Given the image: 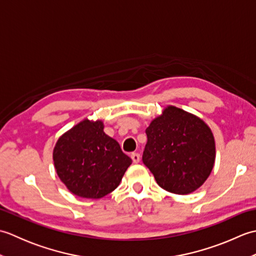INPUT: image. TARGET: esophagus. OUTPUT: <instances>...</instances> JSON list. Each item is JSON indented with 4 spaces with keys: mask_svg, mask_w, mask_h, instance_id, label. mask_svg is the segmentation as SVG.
I'll return each mask as SVG.
<instances>
[{
    "mask_svg": "<svg viewBox=\"0 0 256 256\" xmlns=\"http://www.w3.org/2000/svg\"><path fill=\"white\" fill-rule=\"evenodd\" d=\"M131 158H132L134 164H138V162H140V155L138 153H133L131 155Z\"/></svg>",
    "mask_w": 256,
    "mask_h": 256,
    "instance_id": "34e87169",
    "label": "esophagus"
}]
</instances>
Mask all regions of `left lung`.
I'll use <instances>...</instances> for the list:
<instances>
[{
	"mask_svg": "<svg viewBox=\"0 0 256 256\" xmlns=\"http://www.w3.org/2000/svg\"><path fill=\"white\" fill-rule=\"evenodd\" d=\"M143 162L160 187L177 194L197 190L216 160L214 138L198 116L170 106L146 128Z\"/></svg>",
	"mask_w": 256,
	"mask_h": 256,
	"instance_id": "8db88e82",
	"label": "left lung"
}]
</instances>
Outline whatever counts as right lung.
Here are the masks:
<instances>
[{
  "instance_id": "obj_1",
  "label": "right lung",
  "mask_w": 256,
  "mask_h": 256,
  "mask_svg": "<svg viewBox=\"0 0 256 256\" xmlns=\"http://www.w3.org/2000/svg\"><path fill=\"white\" fill-rule=\"evenodd\" d=\"M102 121L84 120L58 138L52 153L58 177L78 197L99 199L116 189L132 164Z\"/></svg>"
}]
</instances>
